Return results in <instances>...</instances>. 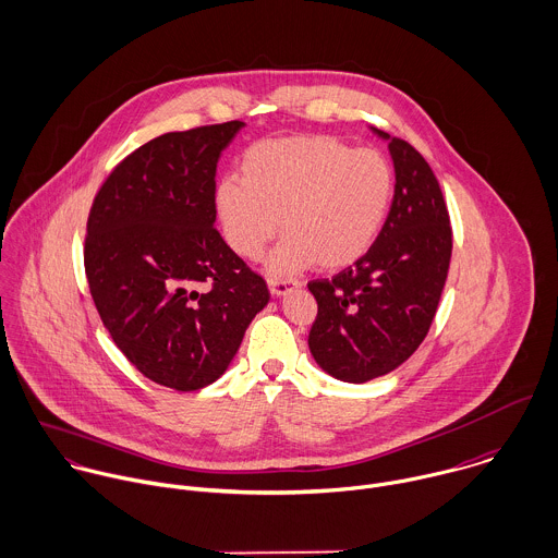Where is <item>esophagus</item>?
<instances>
[{
    "label": "esophagus",
    "mask_w": 558,
    "mask_h": 558,
    "mask_svg": "<svg viewBox=\"0 0 558 558\" xmlns=\"http://www.w3.org/2000/svg\"><path fill=\"white\" fill-rule=\"evenodd\" d=\"M301 283L299 281H294V279H270L268 281V288H270V292L275 294V296H286L290 290H294V288H299Z\"/></svg>",
    "instance_id": "esophagus-1"
}]
</instances>
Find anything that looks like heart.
Masks as SVG:
<instances>
[{
    "mask_svg": "<svg viewBox=\"0 0 558 558\" xmlns=\"http://www.w3.org/2000/svg\"><path fill=\"white\" fill-rule=\"evenodd\" d=\"M393 187V169L376 149H353L333 136L270 138L244 151L240 182L218 184L216 214L225 242L244 259H259L283 229L270 272L314 264L338 270L374 246Z\"/></svg>",
    "mask_w": 558,
    "mask_h": 558,
    "instance_id": "b5f03b06",
    "label": "heart"
}]
</instances>
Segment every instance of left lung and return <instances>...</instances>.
Masks as SVG:
<instances>
[{
	"mask_svg": "<svg viewBox=\"0 0 558 558\" xmlns=\"http://www.w3.org/2000/svg\"><path fill=\"white\" fill-rule=\"evenodd\" d=\"M389 145L393 203L371 251L331 279L310 281L318 316L310 331L316 364L347 383L396 371L426 338L448 277L452 229L428 162L404 141Z\"/></svg>",
	"mask_w": 558,
	"mask_h": 558,
	"instance_id": "obj_1",
	"label": "left lung"
}]
</instances>
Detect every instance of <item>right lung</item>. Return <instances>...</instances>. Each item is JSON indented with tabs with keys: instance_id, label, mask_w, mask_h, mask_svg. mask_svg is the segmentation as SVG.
<instances>
[{
	"instance_id": "right-lung-1",
	"label": "right lung",
	"mask_w": 558,
	"mask_h": 558,
	"mask_svg": "<svg viewBox=\"0 0 558 558\" xmlns=\"http://www.w3.org/2000/svg\"><path fill=\"white\" fill-rule=\"evenodd\" d=\"M242 128L203 125L138 147L86 222L84 268L104 327L136 371L178 391L227 371L270 299L214 227L216 165Z\"/></svg>"
}]
</instances>
